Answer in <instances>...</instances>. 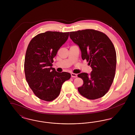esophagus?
Instances as JSON below:
<instances>
[{
    "mask_svg": "<svg viewBox=\"0 0 135 135\" xmlns=\"http://www.w3.org/2000/svg\"><path fill=\"white\" fill-rule=\"evenodd\" d=\"M71 77H74V78L77 77V74H75V73H71Z\"/></svg>",
    "mask_w": 135,
    "mask_h": 135,
    "instance_id": "1",
    "label": "esophagus"
}]
</instances>
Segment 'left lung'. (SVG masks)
<instances>
[{"label": "left lung", "mask_w": 135, "mask_h": 135, "mask_svg": "<svg viewBox=\"0 0 135 135\" xmlns=\"http://www.w3.org/2000/svg\"><path fill=\"white\" fill-rule=\"evenodd\" d=\"M69 36L79 46L83 60L89 62L93 70L90 75L78 74L84 81L78 88L79 93L90 100L102 97L109 90L115 76L116 54L112 41L105 34L94 29L70 32Z\"/></svg>", "instance_id": "1"}]
</instances>
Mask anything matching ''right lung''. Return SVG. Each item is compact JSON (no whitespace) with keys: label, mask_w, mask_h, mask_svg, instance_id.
Instances as JSON below:
<instances>
[{"label":"right lung","mask_w":135,"mask_h":135,"mask_svg":"<svg viewBox=\"0 0 135 135\" xmlns=\"http://www.w3.org/2000/svg\"><path fill=\"white\" fill-rule=\"evenodd\" d=\"M69 32L46 31L34 37L28 45L24 62L26 81L35 96L50 102L58 97L65 81L70 78L66 72H58L52 63Z\"/></svg>","instance_id":"right-lung-1"}]
</instances>
